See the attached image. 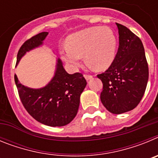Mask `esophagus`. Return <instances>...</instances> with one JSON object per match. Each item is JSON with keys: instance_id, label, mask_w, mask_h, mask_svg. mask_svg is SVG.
<instances>
[{"instance_id": "34e87169", "label": "esophagus", "mask_w": 158, "mask_h": 158, "mask_svg": "<svg viewBox=\"0 0 158 158\" xmlns=\"http://www.w3.org/2000/svg\"><path fill=\"white\" fill-rule=\"evenodd\" d=\"M84 77H85V78L86 79V81H89L91 80V79H93V77L92 76V75H84Z\"/></svg>"}]
</instances>
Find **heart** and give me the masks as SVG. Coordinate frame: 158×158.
<instances>
[{
  "label": "heart",
  "instance_id": "1",
  "mask_svg": "<svg viewBox=\"0 0 158 158\" xmlns=\"http://www.w3.org/2000/svg\"><path fill=\"white\" fill-rule=\"evenodd\" d=\"M117 40L109 27H92L73 33L67 39V45H61L62 59L73 69H77L82 56L92 68L104 70L115 58Z\"/></svg>",
  "mask_w": 158,
  "mask_h": 158
}]
</instances>
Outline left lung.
Wrapping results in <instances>:
<instances>
[{"label":"left lung","mask_w":158,"mask_h":158,"mask_svg":"<svg viewBox=\"0 0 158 158\" xmlns=\"http://www.w3.org/2000/svg\"><path fill=\"white\" fill-rule=\"evenodd\" d=\"M118 52L112 64L97 75L103 83L100 100L107 111L122 114L134 109L144 95L149 69L142 41L130 29L116 23Z\"/></svg>","instance_id":"8db88e82"}]
</instances>
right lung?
Instances as JSON below:
<instances>
[{"label": "right lung", "instance_id": "add662e5", "mask_svg": "<svg viewBox=\"0 0 158 158\" xmlns=\"http://www.w3.org/2000/svg\"><path fill=\"white\" fill-rule=\"evenodd\" d=\"M47 35L48 32H41L25 42L18 51L16 65L26 53L43 46ZM15 82L25 109L38 122L50 127L65 126L75 118L81 94L87 85L80 73L69 74L60 58H57L54 77L44 87L23 85L16 74Z\"/></svg>", "mask_w": 158, "mask_h": 158}]
</instances>
